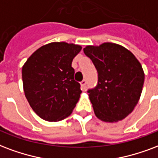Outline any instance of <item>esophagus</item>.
<instances>
[{
    "label": "esophagus",
    "instance_id": "34e87169",
    "mask_svg": "<svg viewBox=\"0 0 158 158\" xmlns=\"http://www.w3.org/2000/svg\"><path fill=\"white\" fill-rule=\"evenodd\" d=\"M86 84H87V81H86V79H84V80H82L80 82V84H81V88L83 90H85L86 89Z\"/></svg>",
    "mask_w": 158,
    "mask_h": 158
}]
</instances>
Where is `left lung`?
<instances>
[{"instance_id":"left-lung-1","label":"left lung","mask_w":158,"mask_h":158,"mask_svg":"<svg viewBox=\"0 0 158 158\" xmlns=\"http://www.w3.org/2000/svg\"><path fill=\"white\" fill-rule=\"evenodd\" d=\"M84 52L98 72V84L88 89L95 115L109 123L125 118L142 94L144 73L141 64L129 50L114 43L89 45Z\"/></svg>"}]
</instances>
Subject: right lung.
<instances>
[{"mask_svg": "<svg viewBox=\"0 0 158 158\" xmlns=\"http://www.w3.org/2000/svg\"><path fill=\"white\" fill-rule=\"evenodd\" d=\"M82 47L65 42L45 44L22 68L25 95L35 114L50 122L69 116L82 93L72 61Z\"/></svg>", "mask_w": 158, "mask_h": 158, "instance_id": "right-lung-1", "label": "right lung"}]
</instances>
